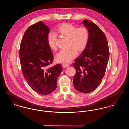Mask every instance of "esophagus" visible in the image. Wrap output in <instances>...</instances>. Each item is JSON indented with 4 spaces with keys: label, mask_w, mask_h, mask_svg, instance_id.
Here are the masks:
<instances>
[{
    "label": "esophagus",
    "mask_w": 129,
    "mask_h": 129,
    "mask_svg": "<svg viewBox=\"0 0 129 129\" xmlns=\"http://www.w3.org/2000/svg\"><path fill=\"white\" fill-rule=\"evenodd\" d=\"M62 66L63 67L67 68L70 66V65L68 64H66V63H62Z\"/></svg>",
    "instance_id": "1"
}]
</instances>
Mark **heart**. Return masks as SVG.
I'll use <instances>...</instances> for the list:
<instances>
[{"label":"heart","mask_w":129,"mask_h":129,"mask_svg":"<svg viewBox=\"0 0 129 129\" xmlns=\"http://www.w3.org/2000/svg\"><path fill=\"white\" fill-rule=\"evenodd\" d=\"M57 33L63 37L70 39V46L73 47L67 50H61L55 55L57 61L68 63L71 61L77 55V50L81 51L86 47L88 42L89 33L85 26L77 27L70 23H63L57 28ZM57 38L53 32H50L47 36V43L52 50L56 49Z\"/></svg>","instance_id":"b5f03b06"}]
</instances>
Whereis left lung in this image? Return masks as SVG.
I'll use <instances>...</instances> for the list:
<instances>
[{
    "label": "left lung",
    "instance_id": "left-lung-1",
    "mask_svg": "<svg viewBox=\"0 0 129 129\" xmlns=\"http://www.w3.org/2000/svg\"><path fill=\"white\" fill-rule=\"evenodd\" d=\"M82 24L89 31V37L85 49L73 64L76 70L73 84L76 90L86 93L94 91L101 83L109 51L106 36L97 25L87 20Z\"/></svg>",
    "mask_w": 129,
    "mask_h": 129
}]
</instances>
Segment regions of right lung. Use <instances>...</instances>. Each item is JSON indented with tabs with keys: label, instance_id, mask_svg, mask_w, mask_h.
<instances>
[{
	"label": "right lung",
	"instance_id": "obj_1",
	"mask_svg": "<svg viewBox=\"0 0 129 129\" xmlns=\"http://www.w3.org/2000/svg\"><path fill=\"white\" fill-rule=\"evenodd\" d=\"M49 27L42 21L25 31L20 44V61L22 73L31 88L40 94L48 95L57 87L61 65L53 66V55L47 43Z\"/></svg>",
	"mask_w": 129,
	"mask_h": 129
}]
</instances>
